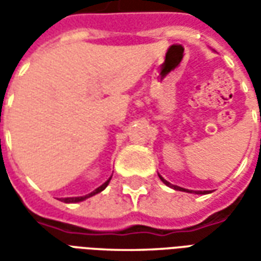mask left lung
Wrapping results in <instances>:
<instances>
[{"instance_id":"1","label":"left lung","mask_w":261,"mask_h":261,"mask_svg":"<svg viewBox=\"0 0 261 261\" xmlns=\"http://www.w3.org/2000/svg\"><path fill=\"white\" fill-rule=\"evenodd\" d=\"M159 179H161V180L164 181L165 185H166V186H169V187H172V189H175V190H179V192H187V193H193V190H187V189H183V187H179V186H175V185H170L169 181H166L164 179V177H162V176L159 175ZM208 192H196V194H207Z\"/></svg>"}]
</instances>
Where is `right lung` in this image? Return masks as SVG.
<instances>
[{"mask_svg":"<svg viewBox=\"0 0 261 261\" xmlns=\"http://www.w3.org/2000/svg\"><path fill=\"white\" fill-rule=\"evenodd\" d=\"M110 179H112V177H109L108 180L105 181L102 186H99L96 189V190H93V192L89 193V194H86V196H82V197H65V198H61V201H64V202H80V201H84V200H86V198H89V197L95 196V194H97V193L103 192V190H105V189L108 187Z\"/></svg>","mask_w":261,"mask_h":261,"instance_id":"1","label":"right lung"}]
</instances>
